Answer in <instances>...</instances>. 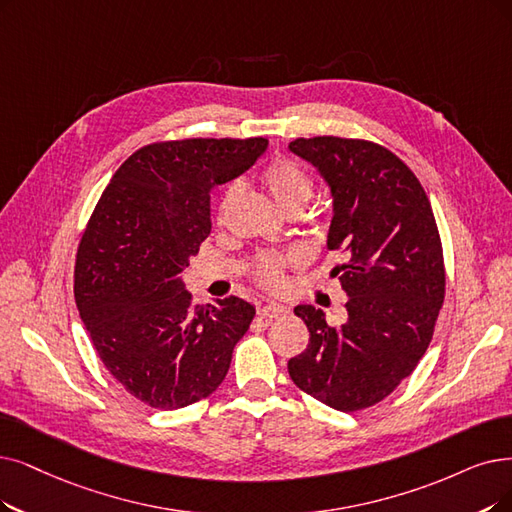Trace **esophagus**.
Masks as SVG:
<instances>
[{"mask_svg": "<svg viewBox=\"0 0 512 512\" xmlns=\"http://www.w3.org/2000/svg\"><path fill=\"white\" fill-rule=\"evenodd\" d=\"M288 313H290L288 306L277 304V302H267V304L260 306V315L264 319H277V317H283V315H288Z\"/></svg>", "mask_w": 512, "mask_h": 512, "instance_id": "obj_1", "label": "esophagus"}]
</instances>
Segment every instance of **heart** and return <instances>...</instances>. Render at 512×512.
Segmentation results:
<instances>
[{
    "mask_svg": "<svg viewBox=\"0 0 512 512\" xmlns=\"http://www.w3.org/2000/svg\"><path fill=\"white\" fill-rule=\"evenodd\" d=\"M260 178L264 182V187L273 195V199L279 203V208H283L285 212L302 210L313 193V182L309 172L290 157L271 159L267 166H264ZM237 193V182H231V185L224 189L218 210L220 220L227 216L229 206L237 197ZM294 262H298L296 252H262L252 262V277L264 290H279L285 281V269Z\"/></svg>",
    "mask_w": 512,
    "mask_h": 512,
    "instance_id": "heart-1",
    "label": "heart"
}]
</instances>
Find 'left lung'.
I'll use <instances>...</instances> for the list:
<instances>
[{
    "mask_svg": "<svg viewBox=\"0 0 512 512\" xmlns=\"http://www.w3.org/2000/svg\"><path fill=\"white\" fill-rule=\"evenodd\" d=\"M334 195L327 248L342 250L344 323L311 304L294 309L309 327L288 361L294 384L340 412L380 403L410 376L431 344L445 298L443 245L431 201L393 151L365 138H296Z\"/></svg>",
    "mask_w": 512,
    "mask_h": 512,
    "instance_id": "8db88e82",
    "label": "left lung"
}]
</instances>
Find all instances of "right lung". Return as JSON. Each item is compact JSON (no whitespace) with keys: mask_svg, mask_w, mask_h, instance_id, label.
Returning a JSON list of instances; mask_svg holds the SVG:
<instances>
[{"mask_svg":"<svg viewBox=\"0 0 512 512\" xmlns=\"http://www.w3.org/2000/svg\"><path fill=\"white\" fill-rule=\"evenodd\" d=\"M267 138L159 140L113 174L81 235L75 302L109 374L155 410L212 395L248 332L237 296L197 306L180 273L212 231L210 191L248 168Z\"/></svg>","mask_w":512,"mask_h":512,"instance_id":"1","label":"right lung"}]
</instances>
